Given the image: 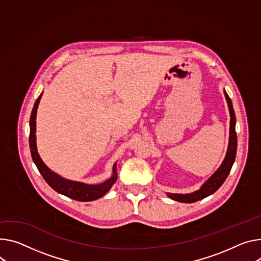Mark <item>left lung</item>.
Returning <instances> with one entry per match:
<instances>
[{"mask_svg": "<svg viewBox=\"0 0 261 261\" xmlns=\"http://www.w3.org/2000/svg\"><path fill=\"white\" fill-rule=\"evenodd\" d=\"M225 97L229 106V111H230V137H229V146L227 150L226 157L220 167V169L213 174L204 184L203 186L199 189V191L193 193V194H187V195H178V194H168V196L178 202L182 203H194L196 201L202 200L211 194L216 193L218 189L222 186V184L225 182L226 178L228 177L233 162L235 160L236 156V149H238V136H236V131H235V123H236V118H235V113L234 109L232 106L231 99L225 91Z\"/></svg>", "mask_w": 261, "mask_h": 261, "instance_id": "8db88e82", "label": "left lung"}]
</instances>
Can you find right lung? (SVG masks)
I'll return each mask as SVG.
<instances>
[{"instance_id": "1", "label": "right lung", "mask_w": 261, "mask_h": 261, "mask_svg": "<svg viewBox=\"0 0 261 261\" xmlns=\"http://www.w3.org/2000/svg\"><path fill=\"white\" fill-rule=\"evenodd\" d=\"M41 96H42V93H40V96L37 98V100L34 104V107L32 109V112H31L30 135H29V145H30L31 156H32V159L37 167L39 173L41 174V176L43 177L45 182L48 183L54 189V191H56L57 193H59L63 196H66L70 199H74L76 201L86 202V201L97 200V199L103 197L109 191L111 186L113 185V183L117 179L116 163H114V165H113V176L110 179H108L105 182L98 184V185H89V184H85V183H81V182L66 180V179L58 176L57 174H55L48 167H46V165L43 163V161L41 160V158L39 157V155L37 153V149H36V135H35L36 122H35V120H36L37 107H38Z\"/></svg>"}]
</instances>
